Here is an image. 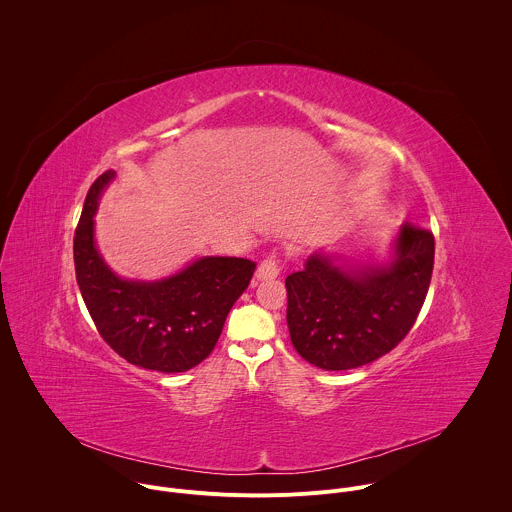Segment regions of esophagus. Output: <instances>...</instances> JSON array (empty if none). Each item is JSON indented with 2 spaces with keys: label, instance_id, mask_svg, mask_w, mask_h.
<instances>
[{
  "label": "esophagus",
  "instance_id": "1",
  "mask_svg": "<svg viewBox=\"0 0 512 512\" xmlns=\"http://www.w3.org/2000/svg\"><path fill=\"white\" fill-rule=\"evenodd\" d=\"M282 266H280V260L272 254L268 258H264L256 270V278L258 280H270V278H276L280 274Z\"/></svg>",
  "mask_w": 512,
  "mask_h": 512
}]
</instances>
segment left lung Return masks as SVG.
I'll return each instance as SVG.
<instances>
[{
  "label": "left lung",
  "instance_id": "1",
  "mask_svg": "<svg viewBox=\"0 0 512 512\" xmlns=\"http://www.w3.org/2000/svg\"><path fill=\"white\" fill-rule=\"evenodd\" d=\"M435 236L403 224L395 260L343 270L314 254L286 278L288 330L296 351L328 371L353 369L389 353L413 328L433 274Z\"/></svg>",
  "mask_w": 512,
  "mask_h": 512
}]
</instances>
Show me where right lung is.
Here are the masks:
<instances>
[{
    "label": "right lung",
    "instance_id": "obj_1",
    "mask_svg": "<svg viewBox=\"0 0 512 512\" xmlns=\"http://www.w3.org/2000/svg\"><path fill=\"white\" fill-rule=\"evenodd\" d=\"M115 172L89 188L73 238L75 276L99 336L133 365L178 373L210 355L226 316L248 288L256 264L246 258H200L161 282L117 278L93 242V216Z\"/></svg>",
    "mask_w": 512,
    "mask_h": 512
}]
</instances>
